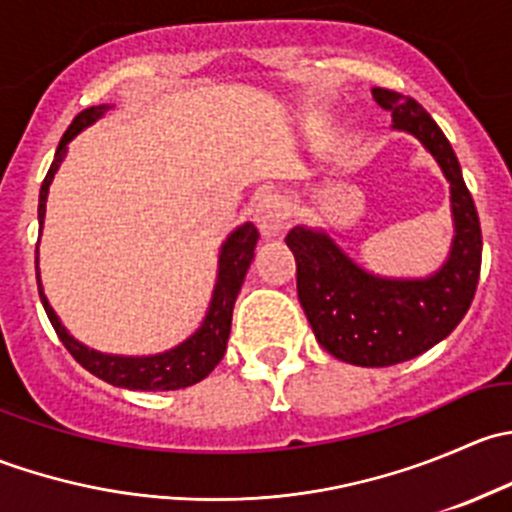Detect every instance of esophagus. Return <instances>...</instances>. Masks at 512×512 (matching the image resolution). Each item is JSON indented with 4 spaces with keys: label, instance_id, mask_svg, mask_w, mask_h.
<instances>
[{
    "label": "esophagus",
    "instance_id": "34e87169",
    "mask_svg": "<svg viewBox=\"0 0 512 512\" xmlns=\"http://www.w3.org/2000/svg\"><path fill=\"white\" fill-rule=\"evenodd\" d=\"M289 218V203L285 195L280 193H267L262 195L260 203L255 208V223L262 237L272 240V237H280L287 227Z\"/></svg>",
    "mask_w": 512,
    "mask_h": 512
}]
</instances>
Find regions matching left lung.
I'll return each mask as SVG.
<instances>
[{"label":"left lung","mask_w":512,"mask_h":512,"mask_svg":"<svg viewBox=\"0 0 512 512\" xmlns=\"http://www.w3.org/2000/svg\"><path fill=\"white\" fill-rule=\"evenodd\" d=\"M391 128L414 136L451 185L453 240L426 277L369 272L324 227L297 225L285 242L297 260V292L317 342L354 366H394L428 352L466 317L480 275V223L451 143L414 98L371 89Z\"/></svg>","instance_id":"left-lung-1"}]
</instances>
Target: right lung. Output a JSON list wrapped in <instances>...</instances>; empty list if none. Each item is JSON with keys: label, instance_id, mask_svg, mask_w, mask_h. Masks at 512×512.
Returning <instances> with one entry per match:
<instances>
[{"label": "right lung", "instance_id": "1", "mask_svg": "<svg viewBox=\"0 0 512 512\" xmlns=\"http://www.w3.org/2000/svg\"><path fill=\"white\" fill-rule=\"evenodd\" d=\"M111 108L113 106H108V103L86 108V111H81L79 116L74 118L69 131L61 136L59 148H56L54 153V163H51L49 173H46L44 183H41V190H39V230H44L49 185L51 180H54L56 170H59L61 163H64L66 151H69V143L74 141L84 128L94 126L98 118L106 116V111H111ZM257 237L260 235H257V227L252 223H242L225 237V242L220 245L218 277H215L213 297H210L208 312H205L203 322H200V327L195 329L188 339H183V342L175 344L173 349H165V352H158V354H143V356L106 354V352H98V349L86 347L84 342L71 337L69 329L61 324L59 314L54 312V307H51L49 299H46L44 294V285H41V272H39V247H36V285H39V297H41V304H44L51 327H54L56 334H59L61 344L69 349L71 356H74L86 371H91V374L98 376V379L108 381L111 386H118V389H128V391L185 389V386H193L198 384V381H203L225 356L227 337H230V324H232V307H235V299L237 294H240L242 282H245L247 270H250L252 257H255Z\"/></svg>", "mask_w": 512, "mask_h": 512}]
</instances>
